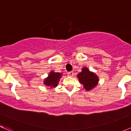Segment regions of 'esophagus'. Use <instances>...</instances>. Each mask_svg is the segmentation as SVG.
Instances as JSON below:
<instances>
[{"label": "esophagus", "mask_w": 131, "mask_h": 131, "mask_svg": "<svg viewBox=\"0 0 131 131\" xmlns=\"http://www.w3.org/2000/svg\"><path fill=\"white\" fill-rule=\"evenodd\" d=\"M68 76H69V77H73L74 73H73V72H68Z\"/></svg>", "instance_id": "34e87169"}]
</instances>
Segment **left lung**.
Here are the masks:
<instances>
[{"label":"left lung","mask_w":131,"mask_h":131,"mask_svg":"<svg viewBox=\"0 0 131 131\" xmlns=\"http://www.w3.org/2000/svg\"><path fill=\"white\" fill-rule=\"evenodd\" d=\"M77 77L79 82L83 85L84 89L87 91H91L98 84V76L91 72L87 67H83L82 72L78 73Z\"/></svg>","instance_id":"left-lung-1"}]
</instances>
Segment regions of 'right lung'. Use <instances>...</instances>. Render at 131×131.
Returning a JSON list of instances; mask_svg holds the SVG:
<instances>
[{
  "label": "right lung",
  "instance_id": "1",
  "mask_svg": "<svg viewBox=\"0 0 131 131\" xmlns=\"http://www.w3.org/2000/svg\"><path fill=\"white\" fill-rule=\"evenodd\" d=\"M63 74L58 72H54L51 71L47 78L43 80V84L47 87H49L50 89H52L58 86L60 79L62 77Z\"/></svg>",
  "mask_w": 131,
  "mask_h": 131
}]
</instances>
